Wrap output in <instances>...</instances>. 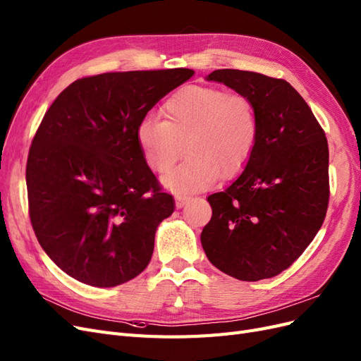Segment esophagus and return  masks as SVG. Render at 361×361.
<instances>
[{"instance_id": "34e87169", "label": "esophagus", "mask_w": 361, "mask_h": 361, "mask_svg": "<svg viewBox=\"0 0 361 361\" xmlns=\"http://www.w3.org/2000/svg\"><path fill=\"white\" fill-rule=\"evenodd\" d=\"M192 200V197H190V195H182V194H178L176 195V204L178 207H182L183 204H187Z\"/></svg>"}]
</instances>
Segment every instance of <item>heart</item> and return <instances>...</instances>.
<instances>
[{"label": "heart", "instance_id": "heart-1", "mask_svg": "<svg viewBox=\"0 0 361 361\" xmlns=\"http://www.w3.org/2000/svg\"><path fill=\"white\" fill-rule=\"evenodd\" d=\"M164 120L146 117L137 126V141L147 166L167 173L183 155L178 170L164 178L176 191L209 187L218 176L241 173L260 137L255 101L220 87L183 85L162 106Z\"/></svg>", "mask_w": 361, "mask_h": 361}]
</instances>
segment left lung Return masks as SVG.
<instances>
[{
  "mask_svg": "<svg viewBox=\"0 0 361 361\" xmlns=\"http://www.w3.org/2000/svg\"><path fill=\"white\" fill-rule=\"evenodd\" d=\"M255 101L260 137L245 170L207 197L202 245L211 264L243 281L279 276L321 228L330 200L329 143L310 106L280 78L218 69L207 76Z\"/></svg>",
  "mask_w": 361,
  "mask_h": 361,
  "instance_id": "1",
  "label": "left lung"
}]
</instances>
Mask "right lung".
I'll use <instances>...</instances> for the list:
<instances>
[{
  "label": "right lung",
  "instance_id": "add662e5",
  "mask_svg": "<svg viewBox=\"0 0 361 361\" xmlns=\"http://www.w3.org/2000/svg\"><path fill=\"white\" fill-rule=\"evenodd\" d=\"M192 69L108 72L66 87L48 108L27 159L28 214L45 253L85 285L137 277L173 214L137 141V126Z\"/></svg>",
  "mask_w": 361,
  "mask_h": 361
}]
</instances>
